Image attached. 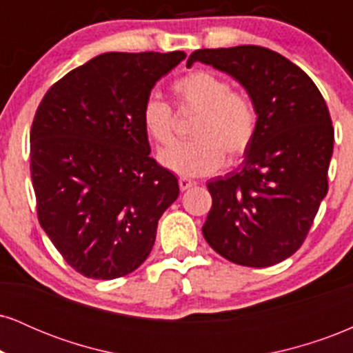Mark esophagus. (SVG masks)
Masks as SVG:
<instances>
[{
	"mask_svg": "<svg viewBox=\"0 0 353 353\" xmlns=\"http://www.w3.org/2000/svg\"><path fill=\"white\" fill-rule=\"evenodd\" d=\"M192 185H194V182L190 179H185V177H181V179H179L181 190H188V189L192 188Z\"/></svg>",
	"mask_w": 353,
	"mask_h": 353,
	"instance_id": "1",
	"label": "esophagus"
}]
</instances>
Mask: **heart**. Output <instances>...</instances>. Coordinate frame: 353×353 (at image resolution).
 Listing matches in <instances>:
<instances>
[{"instance_id": "1", "label": "heart", "mask_w": 353, "mask_h": 353, "mask_svg": "<svg viewBox=\"0 0 353 353\" xmlns=\"http://www.w3.org/2000/svg\"><path fill=\"white\" fill-rule=\"evenodd\" d=\"M174 94L181 108L199 112L190 128L194 139L172 144L157 156L168 171L184 177H201L216 172L224 164L236 163L249 151L255 131L257 112L242 92L212 71H192L174 83ZM144 131L157 144L172 141V111L157 94L144 101L141 111Z\"/></svg>"}]
</instances>
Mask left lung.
<instances>
[{"label":"left lung","mask_w":353,"mask_h":353,"mask_svg":"<svg viewBox=\"0 0 353 353\" xmlns=\"http://www.w3.org/2000/svg\"><path fill=\"white\" fill-rule=\"evenodd\" d=\"M236 79L252 101L257 131L236 171L208 182V244L239 265L269 267L290 257L325 197L334 128L309 76L261 46L197 50L194 63Z\"/></svg>","instance_id":"1"}]
</instances>
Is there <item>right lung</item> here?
<instances>
[{"instance_id": "add662e5", "label": "right lung", "mask_w": 353, "mask_h": 353, "mask_svg": "<svg viewBox=\"0 0 353 353\" xmlns=\"http://www.w3.org/2000/svg\"><path fill=\"white\" fill-rule=\"evenodd\" d=\"M184 51L104 52L61 78L31 128L39 224L89 279L128 275L151 254L179 182L152 159L141 111Z\"/></svg>"}]
</instances>
